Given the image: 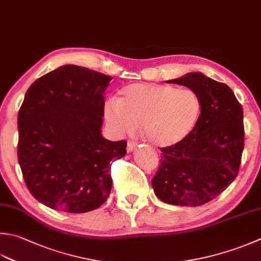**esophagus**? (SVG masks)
<instances>
[{"label": "esophagus", "instance_id": "34e87169", "mask_svg": "<svg viewBox=\"0 0 261 261\" xmlns=\"http://www.w3.org/2000/svg\"><path fill=\"white\" fill-rule=\"evenodd\" d=\"M137 147V142L136 141H132V140H130L129 142H127V147H126V149H127V151H132L135 149V148Z\"/></svg>", "mask_w": 261, "mask_h": 261}]
</instances>
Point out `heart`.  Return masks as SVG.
Wrapping results in <instances>:
<instances>
[{
    "instance_id": "obj_1",
    "label": "heart",
    "mask_w": 261,
    "mask_h": 261,
    "mask_svg": "<svg viewBox=\"0 0 261 261\" xmlns=\"http://www.w3.org/2000/svg\"><path fill=\"white\" fill-rule=\"evenodd\" d=\"M195 91L168 85L131 84L117 100H109L105 119L117 134H131L142 123L146 139L156 147L182 141L195 127L200 114Z\"/></svg>"
}]
</instances>
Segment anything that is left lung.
I'll use <instances>...</instances> for the list:
<instances>
[{"label":"left lung","instance_id":"left-lung-1","mask_svg":"<svg viewBox=\"0 0 261 261\" xmlns=\"http://www.w3.org/2000/svg\"><path fill=\"white\" fill-rule=\"evenodd\" d=\"M167 83L195 91L201 110L185 139L161 148V165L151 186L166 203L201 206L221 195L239 174L244 147L243 110L226 84L202 73Z\"/></svg>","mask_w":261,"mask_h":261}]
</instances>
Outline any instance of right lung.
<instances>
[{
	"instance_id": "right-lung-1",
	"label": "right lung",
	"mask_w": 261,
	"mask_h": 261,
	"mask_svg": "<svg viewBox=\"0 0 261 261\" xmlns=\"http://www.w3.org/2000/svg\"><path fill=\"white\" fill-rule=\"evenodd\" d=\"M110 75L64 65L29 87L18 113V161L29 192L52 209L86 213L112 188L111 162L126 141L101 137Z\"/></svg>"
}]
</instances>
